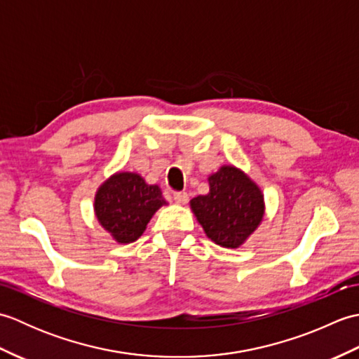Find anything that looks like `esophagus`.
Returning a JSON list of instances; mask_svg holds the SVG:
<instances>
[{"mask_svg":"<svg viewBox=\"0 0 359 359\" xmlns=\"http://www.w3.org/2000/svg\"><path fill=\"white\" fill-rule=\"evenodd\" d=\"M172 197H174V201L177 202V203H180V205H184V203H187V202H188V194H187L185 191H177V193H174V194H172Z\"/></svg>","mask_w":359,"mask_h":359,"instance_id":"34e87169","label":"esophagus"}]
</instances>
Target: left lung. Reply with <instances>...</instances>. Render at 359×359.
I'll return each instance as SVG.
<instances>
[{
  "label": "left lung",
  "mask_w": 359,
  "mask_h": 359,
  "mask_svg": "<svg viewBox=\"0 0 359 359\" xmlns=\"http://www.w3.org/2000/svg\"><path fill=\"white\" fill-rule=\"evenodd\" d=\"M210 193L189 205L205 234L225 248H238L261 225L264 194L248 175L233 165H224L208 177Z\"/></svg>",
  "instance_id": "obj_1"
}]
</instances>
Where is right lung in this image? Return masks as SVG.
Listing matches in <instances>:
<instances>
[{
	"instance_id": "1",
	"label": "right lung",
	"mask_w": 359,
	"mask_h": 359,
	"mask_svg": "<svg viewBox=\"0 0 359 359\" xmlns=\"http://www.w3.org/2000/svg\"><path fill=\"white\" fill-rule=\"evenodd\" d=\"M162 205L166 201L157 185H148L135 172H116L97 189L94 211L114 241L131 243L147 230Z\"/></svg>"
}]
</instances>
